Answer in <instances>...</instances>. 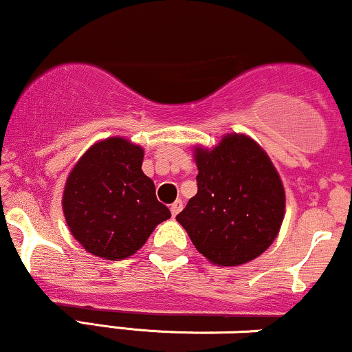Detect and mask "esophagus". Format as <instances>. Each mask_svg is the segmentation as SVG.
Masks as SVG:
<instances>
[{"mask_svg":"<svg viewBox=\"0 0 352 352\" xmlns=\"http://www.w3.org/2000/svg\"><path fill=\"white\" fill-rule=\"evenodd\" d=\"M181 209H183V201H176V202H173L171 208H169V210H171V216H173V217H176L177 214L181 212Z\"/></svg>","mask_w":352,"mask_h":352,"instance_id":"1","label":"esophagus"}]
</instances>
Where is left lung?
<instances>
[{
  "label": "left lung",
  "instance_id": "left-lung-1",
  "mask_svg": "<svg viewBox=\"0 0 352 352\" xmlns=\"http://www.w3.org/2000/svg\"><path fill=\"white\" fill-rule=\"evenodd\" d=\"M197 194L176 221L210 263L237 267L274 243L285 217V188L260 144L227 133L214 148L194 146Z\"/></svg>",
  "mask_w": 352,
  "mask_h": 352
}]
</instances>
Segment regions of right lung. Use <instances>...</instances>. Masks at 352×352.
<instances>
[{
	"label": "right lung",
	"mask_w": 352,
	"mask_h": 352,
	"mask_svg": "<svg viewBox=\"0 0 352 352\" xmlns=\"http://www.w3.org/2000/svg\"><path fill=\"white\" fill-rule=\"evenodd\" d=\"M144 151L123 136L94 143L74 164L62 194L70 234L89 254L123 260L171 217L142 171Z\"/></svg>",
	"instance_id": "right-lung-1"
}]
</instances>
